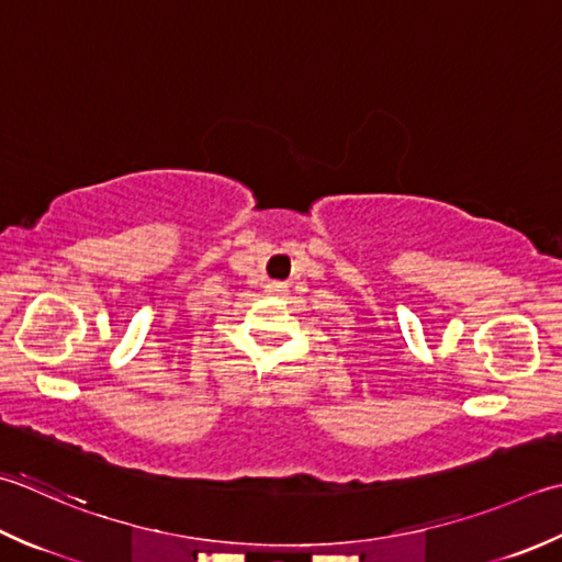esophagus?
Wrapping results in <instances>:
<instances>
[{"instance_id":"1","label":"esophagus","mask_w":562,"mask_h":562,"mask_svg":"<svg viewBox=\"0 0 562 562\" xmlns=\"http://www.w3.org/2000/svg\"><path fill=\"white\" fill-rule=\"evenodd\" d=\"M268 292H270V294H274V296H282V294L288 292V290H284V284H282V282H270V284H268Z\"/></svg>"}]
</instances>
